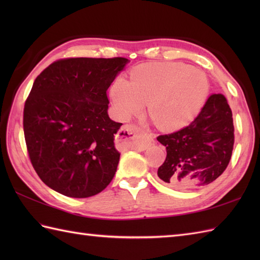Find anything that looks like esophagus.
<instances>
[{
	"label": "esophagus",
	"mask_w": 260,
	"mask_h": 260,
	"mask_svg": "<svg viewBox=\"0 0 260 260\" xmlns=\"http://www.w3.org/2000/svg\"><path fill=\"white\" fill-rule=\"evenodd\" d=\"M117 140L121 145L136 150L144 151L154 142L153 134L146 133L143 129L133 125H125L119 131Z\"/></svg>",
	"instance_id": "obj_1"
}]
</instances>
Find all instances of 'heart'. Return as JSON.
Listing matches in <instances>:
<instances>
[{
    "label": "heart",
    "instance_id": "obj_1",
    "mask_svg": "<svg viewBox=\"0 0 260 260\" xmlns=\"http://www.w3.org/2000/svg\"><path fill=\"white\" fill-rule=\"evenodd\" d=\"M209 81L200 69L183 62H147L131 73V81L117 78L110 87L116 113L123 119L140 114L147 103L150 117L163 129H178L200 112Z\"/></svg>",
    "mask_w": 260,
    "mask_h": 260
}]
</instances>
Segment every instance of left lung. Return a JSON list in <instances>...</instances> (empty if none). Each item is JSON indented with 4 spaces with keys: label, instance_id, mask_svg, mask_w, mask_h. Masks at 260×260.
Segmentation results:
<instances>
[{
    "label": "left lung",
    "instance_id": "obj_1",
    "mask_svg": "<svg viewBox=\"0 0 260 260\" xmlns=\"http://www.w3.org/2000/svg\"><path fill=\"white\" fill-rule=\"evenodd\" d=\"M234 132L227 99L221 93H213L189 126L157 137L167 147V158L157 170L158 178L178 190L211 183L230 162Z\"/></svg>",
    "mask_w": 260,
    "mask_h": 260
}]
</instances>
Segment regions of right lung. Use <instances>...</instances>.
<instances>
[{
	"instance_id": "obj_1",
	"label": "right lung",
	"mask_w": 260,
	"mask_h": 260,
	"mask_svg": "<svg viewBox=\"0 0 260 260\" xmlns=\"http://www.w3.org/2000/svg\"><path fill=\"white\" fill-rule=\"evenodd\" d=\"M126 58H67L39 75L23 110L30 161L39 178L70 198L106 187L120 153L114 139L121 123L109 118L107 89Z\"/></svg>"
}]
</instances>
